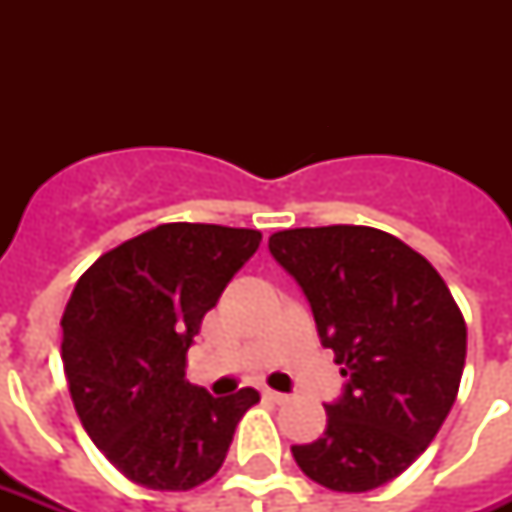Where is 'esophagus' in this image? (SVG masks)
Instances as JSON below:
<instances>
[{
  "label": "esophagus",
  "instance_id": "1",
  "mask_svg": "<svg viewBox=\"0 0 512 512\" xmlns=\"http://www.w3.org/2000/svg\"><path fill=\"white\" fill-rule=\"evenodd\" d=\"M263 396L268 398V401H271V404H287V401H289L287 393H279V390H265Z\"/></svg>",
  "mask_w": 512,
  "mask_h": 512
}]
</instances>
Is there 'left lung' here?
Instances as JSON below:
<instances>
[{
	"mask_svg": "<svg viewBox=\"0 0 512 512\" xmlns=\"http://www.w3.org/2000/svg\"><path fill=\"white\" fill-rule=\"evenodd\" d=\"M268 249L303 289L345 377L324 404V436L292 457L332 492L388 484L428 449L457 398L468 329L452 292L420 252L366 225L279 231Z\"/></svg>",
	"mask_w": 512,
	"mask_h": 512,
	"instance_id": "8db88e82",
	"label": "left lung"
}]
</instances>
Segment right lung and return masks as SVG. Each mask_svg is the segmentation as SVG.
<instances>
[{
	"instance_id": "obj_1",
	"label": "right lung",
	"mask_w": 512,
	"mask_h": 512,
	"mask_svg": "<svg viewBox=\"0 0 512 512\" xmlns=\"http://www.w3.org/2000/svg\"><path fill=\"white\" fill-rule=\"evenodd\" d=\"M260 231L156 225L98 257L63 313V369L87 436L119 473L185 492L223 465L255 388L215 398L185 380L201 319L260 247Z\"/></svg>"
}]
</instances>
